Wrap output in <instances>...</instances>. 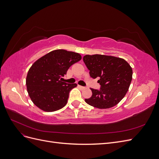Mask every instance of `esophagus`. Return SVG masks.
Here are the masks:
<instances>
[{"label": "esophagus", "instance_id": "obj_1", "mask_svg": "<svg viewBox=\"0 0 159 159\" xmlns=\"http://www.w3.org/2000/svg\"><path fill=\"white\" fill-rule=\"evenodd\" d=\"M78 87L80 88V89H85V87H84V86H81V85H78Z\"/></svg>", "mask_w": 159, "mask_h": 159}]
</instances>
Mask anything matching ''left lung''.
<instances>
[{
	"instance_id": "1",
	"label": "left lung",
	"mask_w": 159,
	"mask_h": 159,
	"mask_svg": "<svg viewBox=\"0 0 159 159\" xmlns=\"http://www.w3.org/2000/svg\"><path fill=\"white\" fill-rule=\"evenodd\" d=\"M83 60L93 79L99 78L100 89L90 88L92 95L88 104L99 109L116 105L127 93L133 75L131 67L124 59L111 56L85 55Z\"/></svg>"
}]
</instances>
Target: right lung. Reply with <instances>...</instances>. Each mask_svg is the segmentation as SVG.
<instances>
[{
  "instance_id": "add662e5",
  "label": "right lung",
  "mask_w": 159,
  "mask_h": 159,
  "mask_svg": "<svg viewBox=\"0 0 159 159\" xmlns=\"http://www.w3.org/2000/svg\"><path fill=\"white\" fill-rule=\"evenodd\" d=\"M81 59L78 53L56 50L36 61L28 70L26 84L32 102L45 111L64 107L76 84L62 81L70 67Z\"/></svg>"
}]
</instances>
